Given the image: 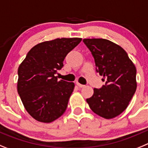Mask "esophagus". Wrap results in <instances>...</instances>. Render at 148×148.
Listing matches in <instances>:
<instances>
[{"label": "esophagus", "instance_id": "esophagus-1", "mask_svg": "<svg viewBox=\"0 0 148 148\" xmlns=\"http://www.w3.org/2000/svg\"><path fill=\"white\" fill-rule=\"evenodd\" d=\"M76 84H77V86H78V87H79V88H83L84 86H84V85H82V84L79 83V82H77V83H76Z\"/></svg>", "mask_w": 148, "mask_h": 148}]
</instances>
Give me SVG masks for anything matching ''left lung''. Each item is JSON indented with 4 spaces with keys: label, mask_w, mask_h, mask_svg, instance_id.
<instances>
[{
    "label": "left lung",
    "mask_w": 148,
    "mask_h": 148,
    "mask_svg": "<svg viewBox=\"0 0 148 148\" xmlns=\"http://www.w3.org/2000/svg\"><path fill=\"white\" fill-rule=\"evenodd\" d=\"M83 42L94 57L97 71L106 82L101 88H94L86 101L96 114L113 119L127 108L136 90V69L119 45L102 38H88Z\"/></svg>",
    "instance_id": "8db88e82"
}]
</instances>
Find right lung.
Listing matches in <instances>:
<instances>
[{"label": "right lung", "instance_id": "1", "mask_svg": "<svg viewBox=\"0 0 148 148\" xmlns=\"http://www.w3.org/2000/svg\"><path fill=\"white\" fill-rule=\"evenodd\" d=\"M82 38H57L35 45L18 67V92L23 105L35 120L49 123L64 114L74 82L58 80L55 74L68 53Z\"/></svg>", "mask_w": 148, "mask_h": 148}]
</instances>
